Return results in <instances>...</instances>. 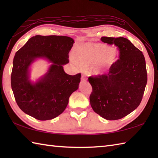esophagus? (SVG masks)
Returning a JSON list of instances; mask_svg holds the SVG:
<instances>
[{
  "label": "esophagus",
  "mask_w": 158,
  "mask_h": 158,
  "mask_svg": "<svg viewBox=\"0 0 158 158\" xmlns=\"http://www.w3.org/2000/svg\"><path fill=\"white\" fill-rule=\"evenodd\" d=\"M81 80H82V81H85V80H86V78H85V75H82V76H81Z\"/></svg>",
  "instance_id": "obj_1"
}]
</instances>
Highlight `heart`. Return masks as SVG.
Returning a JSON list of instances; mask_svg holds the SVG:
<instances>
[{
    "instance_id": "obj_1",
    "label": "heart",
    "mask_w": 158,
    "mask_h": 158,
    "mask_svg": "<svg viewBox=\"0 0 158 158\" xmlns=\"http://www.w3.org/2000/svg\"><path fill=\"white\" fill-rule=\"evenodd\" d=\"M117 52L111 47L102 43H88L78 47L75 56H71V62L77 66H93L94 75L102 76L105 74V68L115 64L117 60Z\"/></svg>"
}]
</instances>
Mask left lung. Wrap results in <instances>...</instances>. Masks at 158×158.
I'll return each mask as SVG.
<instances>
[{
	"instance_id": "8db88e82",
	"label": "left lung",
	"mask_w": 158,
	"mask_h": 158,
	"mask_svg": "<svg viewBox=\"0 0 158 158\" xmlns=\"http://www.w3.org/2000/svg\"><path fill=\"white\" fill-rule=\"evenodd\" d=\"M101 41L118 47L119 59L110 67L107 75L89 77L92 87L90 105L104 119H119L141 102L147 82L145 59L127 39L103 36Z\"/></svg>"
}]
</instances>
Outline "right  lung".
Returning <instances> with one entry per match:
<instances>
[{"mask_svg": "<svg viewBox=\"0 0 158 158\" xmlns=\"http://www.w3.org/2000/svg\"><path fill=\"white\" fill-rule=\"evenodd\" d=\"M74 39L66 36H32L16 52L13 61L11 88L23 112L34 118L52 119L62 113L72 93L78 89L81 74L69 75L63 66L69 62ZM39 59L50 64L35 82L30 79L32 64Z\"/></svg>", "mask_w": 158, "mask_h": 158, "instance_id": "1", "label": "right lung"}]
</instances>
